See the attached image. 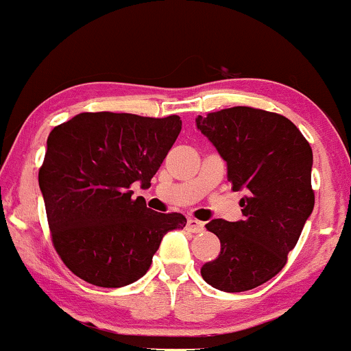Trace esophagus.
I'll return each instance as SVG.
<instances>
[{"label":"esophagus","instance_id":"34e87169","mask_svg":"<svg viewBox=\"0 0 351 351\" xmlns=\"http://www.w3.org/2000/svg\"><path fill=\"white\" fill-rule=\"evenodd\" d=\"M186 229L189 232H203L204 231V223L195 219V217H189L186 223Z\"/></svg>","mask_w":351,"mask_h":351}]
</instances>
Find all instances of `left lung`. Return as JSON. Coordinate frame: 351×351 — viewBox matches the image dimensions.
<instances>
[{"label":"left lung","instance_id":"8db88e82","mask_svg":"<svg viewBox=\"0 0 351 351\" xmlns=\"http://www.w3.org/2000/svg\"><path fill=\"white\" fill-rule=\"evenodd\" d=\"M196 125L226 160L232 191L245 193L243 221L206 224L221 252L201 276L217 291H251L284 269L312 215V148L291 120L261 108H223Z\"/></svg>","mask_w":351,"mask_h":351}]
</instances>
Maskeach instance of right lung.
<instances>
[{
  "mask_svg": "<svg viewBox=\"0 0 351 351\" xmlns=\"http://www.w3.org/2000/svg\"><path fill=\"white\" fill-rule=\"evenodd\" d=\"M178 115L163 119L84 112L54 127L39 168L52 245L72 274L97 287L132 284L150 269L163 236L186 226L156 213L130 186L150 181L178 138Z\"/></svg>",
  "mask_w": 351,
  "mask_h": 351,
  "instance_id": "right-lung-1",
  "label": "right lung"
}]
</instances>
